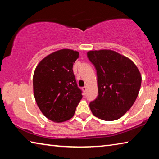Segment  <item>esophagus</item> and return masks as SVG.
Instances as JSON below:
<instances>
[{"instance_id":"34e87169","label":"esophagus","mask_w":159,"mask_h":159,"mask_svg":"<svg viewBox=\"0 0 159 159\" xmlns=\"http://www.w3.org/2000/svg\"><path fill=\"white\" fill-rule=\"evenodd\" d=\"M82 90H83V93L85 94L86 93V91H87V87H86V86H84V87H83L82 88Z\"/></svg>"}]
</instances>
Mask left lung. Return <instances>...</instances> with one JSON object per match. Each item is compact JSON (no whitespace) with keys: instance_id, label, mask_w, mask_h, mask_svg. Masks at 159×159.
<instances>
[{"instance_id":"left-lung-1","label":"left lung","mask_w":159,"mask_h":159,"mask_svg":"<svg viewBox=\"0 0 159 159\" xmlns=\"http://www.w3.org/2000/svg\"><path fill=\"white\" fill-rule=\"evenodd\" d=\"M98 75V95L90 103L93 114L111 121L123 116L133 106L140 89L142 76L133 61L111 50L87 53Z\"/></svg>"}]
</instances>
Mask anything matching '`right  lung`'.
<instances>
[{"label":"right lung","mask_w":159,"mask_h":159,"mask_svg":"<svg viewBox=\"0 0 159 159\" xmlns=\"http://www.w3.org/2000/svg\"><path fill=\"white\" fill-rule=\"evenodd\" d=\"M79 57L77 51L60 50L43 59L35 69V99L43 114L54 122H64L73 117L82 99V91L72 69Z\"/></svg>","instance_id":"obj_1"}]
</instances>
